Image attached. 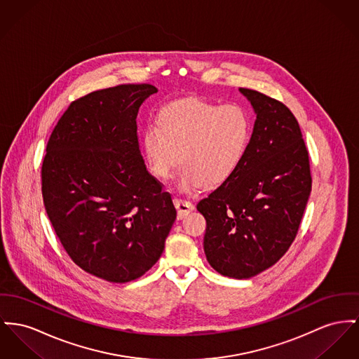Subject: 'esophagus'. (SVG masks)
Listing matches in <instances>:
<instances>
[{
  "mask_svg": "<svg viewBox=\"0 0 359 359\" xmlns=\"http://www.w3.org/2000/svg\"><path fill=\"white\" fill-rule=\"evenodd\" d=\"M174 205L177 208V215L178 219H182L188 214H191L194 210V205L188 200H182V198H174Z\"/></svg>",
  "mask_w": 359,
  "mask_h": 359,
  "instance_id": "1",
  "label": "esophagus"
}]
</instances>
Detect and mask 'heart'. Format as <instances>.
Listing matches in <instances>:
<instances>
[{"instance_id": "heart-1", "label": "heart", "mask_w": 359, "mask_h": 359, "mask_svg": "<svg viewBox=\"0 0 359 359\" xmlns=\"http://www.w3.org/2000/svg\"><path fill=\"white\" fill-rule=\"evenodd\" d=\"M253 122L246 107L216 104L201 99H181L163 106L156 126L148 125L142 151L149 172L170 177L177 162V187L193 191L216 188L238 170L252 139Z\"/></svg>"}]
</instances>
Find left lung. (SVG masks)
I'll list each match as a JSON object with an SVG mask.
<instances>
[{
	"instance_id": "obj_1",
	"label": "left lung",
	"mask_w": 359,
	"mask_h": 359,
	"mask_svg": "<svg viewBox=\"0 0 359 359\" xmlns=\"http://www.w3.org/2000/svg\"><path fill=\"white\" fill-rule=\"evenodd\" d=\"M256 121L236 174L197 204L207 220L204 252L223 276L249 279L278 263L295 239L311 196L309 154L282 102L239 88Z\"/></svg>"
}]
</instances>
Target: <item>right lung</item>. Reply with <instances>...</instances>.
<instances>
[{"mask_svg":"<svg viewBox=\"0 0 359 359\" xmlns=\"http://www.w3.org/2000/svg\"><path fill=\"white\" fill-rule=\"evenodd\" d=\"M155 93L151 84H121L74 100L42 163L57 237L73 263L111 283L132 282L159 260L177 217L137 139L139 109Z\"/></svg>","mask_w":359,"mask_h":359,"instance_id":"right-lung-1","label":"right lung"}]
</instances>
